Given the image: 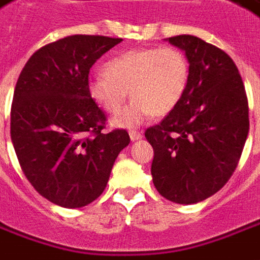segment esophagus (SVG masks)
Returning <instances> with one entry per match:
<instances>
[{
	"label": "esophagus",
	"mask_w": 260,
	"mask_h": 260,
	"mask_svg": "<svg viewBox=\"0 0 260 260\" xmlns=\"http://www.w3.org/2000/svg\"><path fill=\"white\" fill-rule=\"evenodd\" d=\"M142 132H138V131H131L129 132V138L131 141H138V139H142Z\"/></svg>",
	"instance_id": "obj_1"
}]
</instances>
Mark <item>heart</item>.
I'll return each mask as SVG.
<instances>
[{
  "label": "heart",
  "mask_w": 260,
  "mask_h": 260,
  "mask_svg": "<svg viewBox=\"0 0 260 260\" xmlns=\"http://www.w3.org/2000/svg\"><path fill=\"white\" fill-rule=\"evenodd\" d=\"M104 71L89 79L88 92L105 112L116 114L128 91L134 98L114 118L118 128H135L152 114H169L189 82V62L174 47L131 49L109 59Z\"/></svg>",
  "instance_id": "b5f03b06"
}]
</instances>
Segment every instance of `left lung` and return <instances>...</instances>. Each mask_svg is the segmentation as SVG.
<instances>
[{
  "label": "left lung",
  "mask_w": 260,
  "mask_h": 260,
  "mask_svg": "<svg viewBox=\"0 0 260 260\" xmlns=\"http://www.w3.org/2000/svg\"><path fill=\"white\" fill-rule=\"evenodd\" d=\"M189 62L181 102L145 138L153 148L156 190L190 205L216 193L234 174L249 132L248 98L232 58L193 35L167 38Z\"/></svg>",
  "instance_id": "1"
}]
</instances>
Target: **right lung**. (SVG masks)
Listing matches in <instances>:
<instances>
[{
  "mask_svg": "<svg viewBox=\"0 0 260 260\" xmlns=\"http://www.w3.org/2000/svg\"><path fill=\"white\" fill-rule=\"evenodd\" d=\"M121 38L71 35L34 52L14 91L11 141L26 179L49 202L82 208L107 186L129 144L125 129L104 132L105 114L88 92L96 59Z\"/></svg>",
  "mask_w": 260,
  "mask_h": 260,
  "instance_id": "add662e5",
  "label": "right lung"
}]
</instances>
